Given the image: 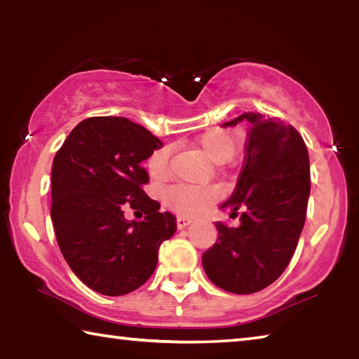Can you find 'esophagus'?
I'll return each mask as SVG.
<instances>
[{
  "instance_id": "obj_1",
  "label": "esophagus",
  "mask_w": 359,
  "mask_h": 359,
  "mask_svg": "<svg viewBox=\"0 0 359 359\" xmlns=\"http://www.w3.org/2000/svg\"><path fill=\"white\" fill-rule=\"evenodd\" d=\"M193 222L190 220V218H187V217H179L177 218V228L179 229H185L187 226H190Z\"/></svg>"
}]
</instances>
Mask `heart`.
I'll list each match as a JSON object with an SVG mask.
<instances>
[{
  "instance_id": "heart-1",
  "label": "heart",
  "mask_w": 359,
  "mask_h": 359,
  "mask_svg": "<svg viewBox=\"0 0 359 359\" xmlns=\"http://www.w3.org/2000/svg\"><path fill=\"white\" fill-rule=\"evenodd\" d=\"M196 147L203 151L214 165H226L233 160L239 147L234 135L223 130H210L196 139ZM169 147L158 149L149 158V171L154 177H163L168 172ZM217 199L214 188H201L191 185H175L166 193V203L171 209L182 215H199Z\"/></svg>"
}]
</instances>
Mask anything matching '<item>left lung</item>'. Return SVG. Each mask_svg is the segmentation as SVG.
Segmentation results:
<instances>
[{
	"mask_svg": "<svg viewBox=\"0 0 359 359\" xmlns=\"http://www.w3.org/2000/svg\"><path fill=\"white\" fill-rule=\"evenodd\" d=\"M250 125L245 160L234 191L220 209L241 224L228 228L217 222L218 239L203 255V267L218 288L252 294L282 276L296 250L306 222L311 194L309 151L291 125L258 112H245L223 123Z\"/></svg>",
	"mask_w": 359,
	"mask_h": 359,
	"instance_id": "left-lung-1",
	"label": "left lung"
}]
</instances>
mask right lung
<instances>
[{
    "label": "right lung",
    "mask_w": 359,
    "mask_h": 359,
    "mask_svg": "<svg viewBox=\"0 0 359 359\" xmlns=\"http://www.w3.org/2000/svg\"><path fill=\"white\" fill-rule=\"evenodd\" d=\"M163 142L125 117H92L79 123L52 165V224L63 258L96 293L123 296L154 274L161 242L177 223L144 193L142 161ZM146 214L126 221L124 204Z\"/></svg>",
    "instance_id": "right-lung-1"
}]
</instances>
